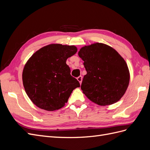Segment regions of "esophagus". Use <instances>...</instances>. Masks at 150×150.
Wrapping results in <instances>:
<instances>
[{
    "label": "esophagus",
    "instance_id": "1",
    "mask_svg": "<svg viewBox=\"0 0 150 150\" xmlns=\"http://www.w3.org/2000/svg\"><path fill=\"white\" fill-rule=\"evenodd\" d=\"M77 79H78V81L80 83V84H81V83H82V80H83V77L80 76H79V77H78V78H77Z\"/></svg>",
    "mask_w": 150,
    "mask_h": 150
}]
</instances>
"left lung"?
I'll return each mask as SVG.
<instances>
[{"mask_svg":"<svg viewBox=\"0 0 150 150\" xmlns=\"http://www.w3.org/2000/svg\"><path fill=\"white\" fill-rule=\"evenodd\" d=\"M87 74L81 89L89 100L106 106L118 101L128 88L129 72L126 62L116 50L102 43L80 49Z\"/></svg>","mask_w":150,"mask_h":150,"instance_id":"left-lung-1","label":"left lung"}]
</instances>
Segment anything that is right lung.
Masks as SVG:
<instances>
[{
	"label": "right lung",
	"mask_w": 150,
	"mask_h": 150,
	"mask_svg": "<svg viewBox=\"0 0 150 150\" xmlns=\"http://www.w3.org/2000/svg\"><path fill=\"white\" fill-rule=\"evenodd\" d=\"M76 52L74 46L50 44L36 51L27 62L22 72L24 87L38 107L59 110L67 102L72 91L79 87L66 64L67 59Z\"/></svg>",
	"instance_id": "1"
}]
</instances>
